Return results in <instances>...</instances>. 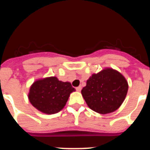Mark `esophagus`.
Listing matches in <instances>:
<instances>
[{
    "instance_id": "obj_1",
    "label": "esophagus",
    "mask_w": 150,
    "mask_h": 150,
    "mask_svg": "<svg viewBox=\"0 0 150 150\" xmlns=\"http://www.w3.org/2000/svg\"><path fill=\"white\" fill-rule=\"evenodd\" d=\"M81 89H82V87L81 86H79V87H76V90L77 91H81Z\"/></svg>"
}]
</instances>
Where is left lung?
I'll return each mask as SVG.
<instances>
[{"label": "left lung", "mask_w": 150, "mask_h": 150, "mask_svg": "<svg viewBox=\"0 0 150 150\" xmlns=\"http://www.w3.org/2000/svg\"><path fill=\"white\" fill-rule=\"evenodd\" d=\"M128 89V82L122 74L107 67L92 74L81 93L90 109L100 114H107L120 108Z\"/></svg>", "instance_id": "8db88e82"}]
</instances>
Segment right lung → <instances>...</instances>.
<instances>
[{"label": "right lung", "instance_id": "1", "mask_svg": "<svg viewBox=\"0 0 150 150\" xmlns=\"http://www.w3.org/2000/svg\"><path fill=\"white\" fill-rule=\"evenodd\" d=\"M74 91L71 83L50 76L36 80L30 86L28 96L36 109L46 114H54L63 109Z\"/></svg>", "mask_w": 150, "mask_h": 150}]
</instances>
